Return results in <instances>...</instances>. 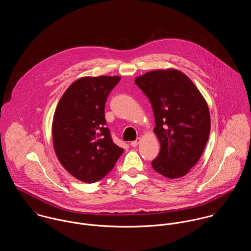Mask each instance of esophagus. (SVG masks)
Wrapping results in <instances>:
<instances>
[{"mask_svg": "<svg viewBox=\"0 0 251 251\" xmlns=\"http://www.w3.org/2000/svg\"><path fill=\"white\" fill-rule=\"evenodd\" d=\"M139 142H140V138H138L136 140L131 141V143H130V144H131V146L136 147V146H138V144H139Z\"/></svg>", "mask_w": 251, "mask_h": 251, "instance_id": "34e87169", "label": "esophagus"}]
</instances>
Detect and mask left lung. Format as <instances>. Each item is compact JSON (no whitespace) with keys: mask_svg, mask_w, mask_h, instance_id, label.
<instances>
[{"mask_svg":"<svg viewBox=\"0 0 251 251\" xmlns=\"http://www.w3.org/2000/svg\"><path fill=\"white\" fill-rule=\"evenodd\" d=\"M135 83L151 103L154 133L161 144L152 167L169 179L186 175L209 139L211 119L205 99L191 79L176 69L153 70Z\"/></svg>","mask_w":251,"mask_h":251,"instance_id":"8db88e82","label":"left lung"}]
</instances>
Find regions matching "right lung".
I'll return each mask as SVG.
<instances>
[{
    "label": "right lung",
    "instance_id": "add662e5",
    "mask_svg": "<svg viewBox=\"0 0 251 251\" xmlns=\"http://www.w3.org/2000/svg\"><path fill=\"white\" fill-rule=\"evenodd\" d=\"M119 76L80 78L61 96L52 134L56 157L72 176L94 183L112 170L123 153L106 127L105 104Z\"/></svg>",
    "mask_w": 251,
    "mask_h": 251
}]
</instances>
